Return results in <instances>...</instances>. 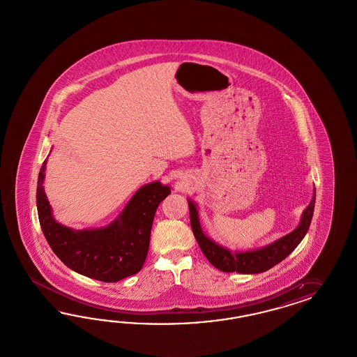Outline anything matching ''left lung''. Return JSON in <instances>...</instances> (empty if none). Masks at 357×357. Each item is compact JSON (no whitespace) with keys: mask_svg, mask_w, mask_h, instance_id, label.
Segmentation results:
<instances>
[{"mask_svg":"<svg viewBox=\"0 0 357 357\" xmlns=\"http://www.w3.org/2000/svg\"><path fill=\"white\" fill-rule=\"evenodd\" d=\"M314 204H315V195L313 196L312 203L303 211V220L298 227L293 230L292 233L287 234L285 237L280 238L279 241L271 243L263 249L248 251V252H236L231 254L229 250L224 249L216 245L212 239L206 237L203 233L197 211L192 202L188 200L190 206V221L194 231L195 238L204 252L206 259L217 270L224 272H238V273H260L264 271L270 270L281 260L285 259L293 250L298 246L303 241L307 229L310 227L312 217H313Z\"/></svg>","mask_w":357,"mask_h":357,"instance_id":"1","label":"left lung"}]
</instances>
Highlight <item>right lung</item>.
Wrapping results in <instances>:
<instances>
[{"label": "right lung", "instance_id": "add662e5", "mask_svg": "<svg viewBox=\"0 0 357 357\" xmlns=\"http://www.w3.org/2000/svg\"><path fill=\"white\" fill-rule=\"evenodd\" d=\"M45 165L38 178L36 206L44 237L59 259L70 270L105 282L137 273L148 255L155 211L170 188L160 182L146 184L107 227L75 231L52 217L43 188Z\"/></svg>", "mask_w": 357, "mask_h": 357}]
</instances>
